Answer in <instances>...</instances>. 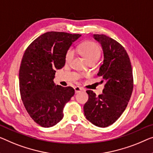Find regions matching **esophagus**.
<instances>
[{"mask_svg":"<svg viewBox=\"0 0 153 153\" xmlns=\"http://www.w3.org/2000/svg\"><path fill=\"white\" fill-rule=\"evenodd\" d=\"M74 89H75V91H76V93H77L81 92V91L83 90V88L81 87H79V86H76V87L74 88Z\"/></svg>","mask_w":153,"mask_h":153,"instance_id":"obj_1","label":"esophagus"}]
</instances>
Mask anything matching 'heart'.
<instances>
[{
  "label": "heart",
  "instance_id": "1",
  "mask_svg": "<svg viewBox=\"0 0 153 153\" xmlns=\"http://www.w3.org/2000/svg\"><path fill=\"white\" fill-rule=\"evenodd\" d=\"M77 50L80 52L82 55L86 59L88 62L92 60L97 61L98 60L100 56V49L98 45L95 44V42H86L83 43L82 45L79 47ZM75 54V51L74 49L71 48L68 50L65 55V61L66 62H70L72 60Z\"/></svg>",
  "mask_w": 153,
  "mask_h": 153
}]
</instances>
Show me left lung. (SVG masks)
<instances>
[{
  "label": "left lung",
  "instance_id": "8db88e82",
  "mask_svg": "<svg viewBox=\"0 0 153 153\" xmlns=\"http://www.w3.org/2000/svg\"><path fill=\"white\" fill-rule=\"evenodd\" d=\"M93 37L103 51V63L97 76L106 83L98 96L93 91H86L88 100L84 113L93 124L104 128L115 122L126 108L133 92V71L128 55L119 42L104 34Z\"/></svg>",
  "mask_w": 153,
  "mask_h": 153
}]
</instances>
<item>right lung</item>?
<instances>
[{
  "label": "right lung",
  "mask_w": 153,
  "mask_h": 153,
  "mask_svg": "<svg viewBox=\"0 0 153 153\" xmlns=\"http://www.w3.org/2000/svg\"><path fill=\"white\" fill-rule=\"evenodd\" d=\"M81 35L49 31L33 41L22 57L19 70L21 99L27 113L40 126L49 128L63 118L65 105L74 96L71 86L56 85V69L65 65V55Z\"/></svg>",
  "instance_id": "add662e5"
}]
</instances>
